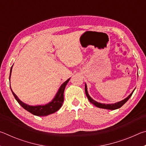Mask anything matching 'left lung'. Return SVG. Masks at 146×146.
<instances>
[{
  "mask_svg": "<svg viewBox=\"0 0 146 146\" xmlns=\"http://www.w3.org/2000/svg\"><path fill=\"white\" fill-rule=\"evenodd\" d=\"M134 91V90H133ZM133 92L130 94V95L128 96V97L125 98L124 100H123L122 101H120L119 102H117L115 104H101V103H98L97 102H96V101L94 100L93 99H92L90 97V95H88V91H87V86L86 85H85V93H86V95L87 96V97L88 98V100H90V102L93 104V105H95L96 107L97 108H103V109H107V110H117V109H118L122 107V106L124 104L127 102V101L129 99V98L131 97V96L132 95V94L133 93Z\"/></svg>",
  "mask_w": 146,
  "mask_h": 146,
  "instance_id": "left-lung-1",
  "label": "left lung"
}]
</instances>
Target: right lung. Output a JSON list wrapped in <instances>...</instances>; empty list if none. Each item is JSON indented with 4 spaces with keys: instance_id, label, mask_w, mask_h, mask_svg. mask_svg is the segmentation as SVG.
I'll return each mask as SVG.
<instances>
[{
    "instance_id": "right-lung-1",
    "label": "right lung",
    "mask_w": 146,
    "mask_h": 146,
    "mask_svg": "<svg viewBox=\"0 0 146 146\" xmlns=\"http://www.w3.org/2000/svg\"><path fill=\"white\" fill-rule=\"evenodd\" d=\"M12 66L10 70V75H9V78H10L11 73V69ZM70 78H69L68 80L66 81L65 82H64L62 86H60V89L58 90V91L56 93L55 97L54 98V99L51 101V102L44 106H31L27 105L26 104L23 103L22 101L20 100L18 97H17V95L13 93V91L11 90V92L13 93L14 97L17 100V102L21 105L22 107L24 109H25L26 110L28 111L29 113H31V114L36 116H47L52 113H55L61 108L62 103L64 102V91L65 90V88L66 85H67L68 82H69ZM11 88V87H10Z\"/></svg>"
}]
</instances>
